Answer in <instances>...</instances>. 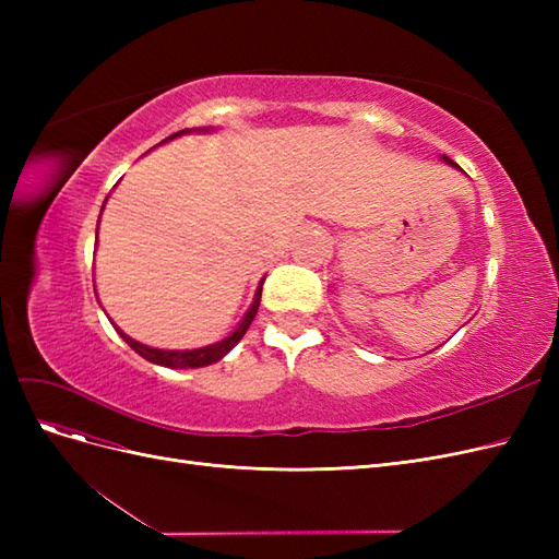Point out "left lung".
<instances>
[{"label":"left lung","instance_id":"1","mask_svg":"<svg viewBox=\"0 0 559 559\" xmlns=\"http://www.w3.org/2000/svg\"><path fill=\"white\" fill-rule=\"evenodd\" d=\"M443 163H448V165H452V167H456V170H460V165H456V163H452L448 156H443Z\"/></svg>","mask_w":559,"mask_h":559}]
</instances>
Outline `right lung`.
Wrapping results in <instances>:
<instances>
[{
	"mask_svg": "<svg viewBox=\"0 0 559 559\" xmlns=\"http://www.w3.org/2000/svg\"><path fill=\"white\" fill-rule=\"evenodd\" d=\"M212 130H214V128H186V130H181V132L170 134V138L163 140V144L170 142V140L181 138V134L212 132ZM105 202H107V200H105ZM103 210H105V205H103ZM97 224H99V218H97ZM263 282H265V277L259 282L257 294H253V300H251V306H249V310L245 312L240 324L235 326V331H233L230 335H226L224 341L205 345V347H198V349H158V347H148V345H144V343H140V341H134V337H130L128 333H123L116 324H114V329L118 331V335H121L123 341H126L134 352L140 354L142 359H146V361H151V364H156V366H165V368H202V366H212V364H216V361H222V359L226 357V354L242 341V335H245L247 329L251 326L253 317H257V312H259Z\"/></svg>",
	"mask_w": 559,
	"mask_h": 559,
	"instance_id": "add662e5",
	"label": "right lung"
}]
</instances>
